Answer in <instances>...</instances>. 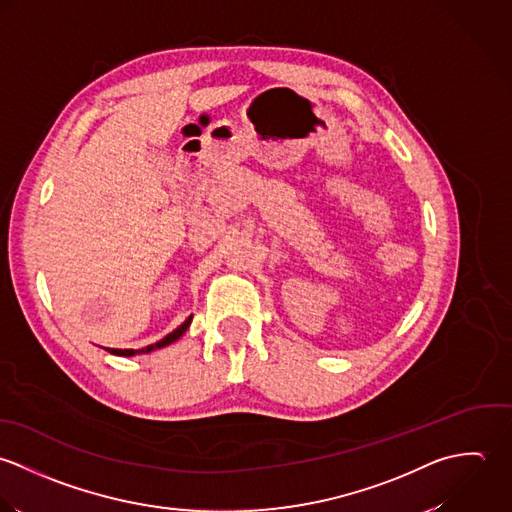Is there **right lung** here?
<instances>
[{"mask_svg":"<svg viewBox=\"0 0 512 512\" xmlns=\"http://www.w3.org/2000/svg\"><path fill=\"white\" fill-rule=\"evenodd\" d=\"M192 318H194V314H190L176 330H172L170 334H166L162 340H158L156 344H150V346H144V348H140V350H132V348H104L106 352H110V354H114V356H134V354H148V352H152V350H158V348H164V346H168V344H172V342H176L186 330H188V326L192 324Z\"/></svg>","mask_w":512,"mask_h":512,"instance_id":"right-lung-1","label":"right lung"}]
</instances>
